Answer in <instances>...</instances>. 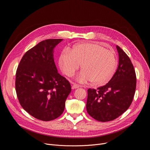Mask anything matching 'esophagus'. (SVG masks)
I'll return each instance as SVG.
<instances>
[{
	"instance_id": "34e87169",
	"label": "esophagus",
	"mask_w": 150,
	"mask_h": 150,
	"mask_svg": "<svg viewBox=\"0 0 150 150\" xmlns=\"http://www.w3.org/2000/svg\"><path fill=\"white\" fill-rule=\"evenodd\" d=\"M72 89H77V88H78L80 87V86L78 85V84H76V83H72Z\"/></svg>"
}]
</instances>
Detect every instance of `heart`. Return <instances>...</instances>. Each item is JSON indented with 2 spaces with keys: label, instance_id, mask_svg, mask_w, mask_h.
<instances>
[{
  "label": "heart",
  "instance_id": "obj_1",
  "mask_svg": "<svg viewBox=\"0 0 150 150\" xmlns=\"http://www.w3.org/2000/svg\"><path fill=\"white\" fill-rule=\"evenodd\" d=\"M78 75L81 82H91L102 86L108 83L114 75L117 59L114 51L96 43H81L75 45L71 52L65 50L60 55L59 65L68 76H72L80 68Z\"/></svg>",
  "mask_w": 150,
  "mask_h": 150
}]
</instances>
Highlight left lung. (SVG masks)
Here are the masks:
<instances>
[{"instance_id": "obj_1", "label": "left lung", "mask_w": 150, "mask_h": 150, "mask_svg": "<svg viewBox=\"0 0 150 150\" xmlns=\"http://www.w3.org/2000/svg\"><path fill=\"white\" fill-rule=\"evenodd\" d=\"M119 66L106 85L88 90L86 109L88 114L99 122L113 120L130 106L136 88V75L128 55L117 45Z\"/></svg>"}]
</instances>
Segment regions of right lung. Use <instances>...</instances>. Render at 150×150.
Here are the masks:
<instances>
[{
  "mask_svg": "<svg viewBox=\"0 0 150 150\" xmlns=\"http://www.w3.org/2000/svg\"><path fill=\"white\" fill-rule=\"evenodd\" d=\"M62 39L42 41L28 50L22 58L16 74L15 88L23 109L42 121L59 117L71 92L66 78L58 74L53 49Z\"/></svg>",
  "mask_w": 150,
  "mask_h": 150,
  "instance_id": "right-lung-1",
  "label": "right lung"
}]
</instances>
